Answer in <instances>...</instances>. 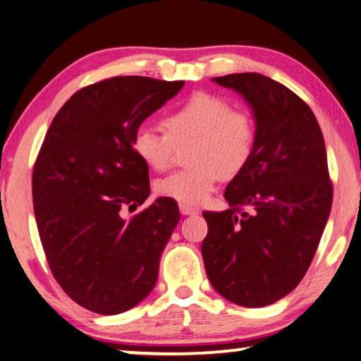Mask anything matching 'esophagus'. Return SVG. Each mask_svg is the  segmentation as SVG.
I'll return each instance as SVG.
<instances>
[{"instance_id":"34e87169","label":"esophagus","mask_w":361,"mask_h":361,"mask_svg":"<svg viewBox=\"0 0 361 361\" xmlns=\"http://www.w3.org/2000/svg\"><path fill=\"white\" fill-rule=\"evenodd\" d=\"M180 212L183 216H196L197 209H195V207H191L188 204H180Z\"/></svg>"}]
</instances>
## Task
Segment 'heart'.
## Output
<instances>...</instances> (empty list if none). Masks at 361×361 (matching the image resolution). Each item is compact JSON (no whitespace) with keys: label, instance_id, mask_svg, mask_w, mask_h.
Listing matches in <instances>:
<instances>
[{"label":"heart","instance_id":"heart-1","mask_svg":"<svg viewBox=\"0 0 361 361\" xmlns=\"http://www.w3.org/2000/svg\"><path fill=\"white\" fill-rule=\"evenodd\" d=\"M166 132L149 126L135 130L132 147L147 166L157 171L169 169L176 145L195 140L190 161L195 166L175 171L155 183L159 195L188 206L209 200L222 176H235L252 159L257 129L247 111L233 109L221 96L191 94L165 116Z\"/></svg>","mask_w":361,"mask_h":361}]
</instances>
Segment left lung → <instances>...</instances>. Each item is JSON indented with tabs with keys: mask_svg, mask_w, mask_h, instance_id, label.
Returning <instances> with one entry per match:
<instances>
[{
	"mask_svg": "<svg viewBox=\"0 0 361 361\" xmlns=\"http://www.w3.org/2000/svg\"><path fill=\"white\" fill-rule=\"evenodd\" d=\"M253 111L257 142L227 185L229 209L202 212L201 252L221 296L245 307L276 302L306 275L332 207L326 144L311 108L260 73L212 78Z\"/></svg>",
	"mask_w": 361,
	"mask_h": 361,
	"instance_id": "1",
	"label": "left lung"
}]
</instances>
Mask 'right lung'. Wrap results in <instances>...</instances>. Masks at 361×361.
Segmentation results:
<instances>
[{
  "mask_svg": "<svg viewBox=\"0 0 361 361\" xmlns=\"http://www.w3.org/2000/svg\"><path fill=\"white\" fill-rule=\"evenodd\" d=\"M185 81L114 77L78 90L55 116L32 171L34 216L50 271L81 307L103 316L149 296L180 221L176 201L150 195L132 140Z\"/></svg>",
  "mask_w": 361,
  "mask_h": 361,
  "instance_id": "add662e5",
  "label": "right lung"
}]
</instances>
